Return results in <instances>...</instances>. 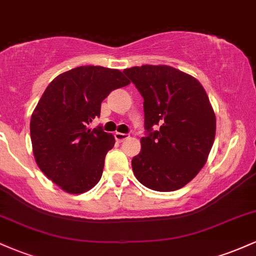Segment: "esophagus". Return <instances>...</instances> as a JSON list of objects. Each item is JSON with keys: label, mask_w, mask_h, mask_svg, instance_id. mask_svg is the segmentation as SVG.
Masks as SVG:
<instances>
[{"label": "esophagus", "mask_w": 256, "mask_h": 256, "mask_svg": "<svg viewBox=\"0 0 256 256\" xmlns=\"http://www.w3.org/2000/svg\"><path fill=\"white\" fill-rule=\"evenodd\" d=\"M114 137H116V142H124L125 140H128V134H122V132H116V134H114Z\"/></svg>", "instance_id": "1"}]
</instances>
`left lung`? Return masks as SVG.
I'll return each instance as SVG.
<instances>
[{
  "label": "left lung",
  "mask_w": 256,
  "mask_h": 256,
  "mask_svg": "<svg viewBox=\"0 0 256 256\" xmlns=\"http://www.w3.org/2000/svg\"><path fill=\"white\" fill-rule=\"evenodd\" d=\"M142 95L146 137L132 158L138 180L155 192L180 189L204 166L216 137V116L198 79L170 66L124 70Z\"/></svg>",
  "instance_id": "1"
}]
</instances>
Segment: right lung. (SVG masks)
I'll return each instance as SVG.
<instances>
[{"label":"right lung","mask_w":256,"mask_h":256,"mask_svg":"<svg viewBox=\"0 0 256 256\" xmlns=\"http://www.w3.org/2000/svg\"><path fill=\"white\" fill-rule=\"evenodd\" d=\"M128 83L119 70L80 66L58 76L43 92L31 116L32 149L40 171L66 192H85L101 179L116 140L88 125L110 91Z\"/></svg>","instance_id":"add662e5"}]
</instances>
